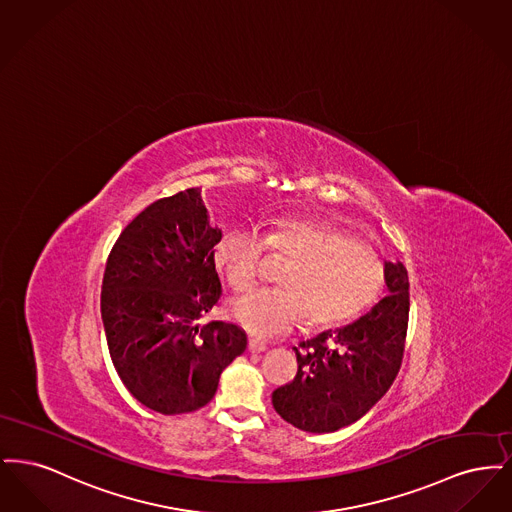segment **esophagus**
Returning <instances> with one entry per match:
<instances>
[{
  "instance_id": "esophagus-1",
  "label": "esophagus",
  "mask_w": 512,
  "mask_h": 512,
  "mask_svg": "<svg viewBox=\"0 0 512 512\" xmlns=\"http://www.w3.org/2000/svg\"><path fill=\"white\" fill-rule=\"evenodd\" d=\"M249 351L251 353H263V351H267V343L257 340V338H251L249 340Z\"/></svg>"
}]
</instances>
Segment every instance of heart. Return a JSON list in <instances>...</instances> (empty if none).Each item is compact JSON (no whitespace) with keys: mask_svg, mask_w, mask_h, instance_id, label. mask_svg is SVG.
<instances>
[{"mask_svg":"<svg viewBox=\"0 0 512 512\" xmlns=\"http://www.w3.org/2000/svg\"><path fill=\"white\" fill-rule=\"evenodd\" d=\"M268 249L293 259L280 282L238 297L230 313L257 336H278L305 315L311 324L330 326L357 315L380 292L384 265L366 245L318 220L286 219L267 234L253 226H234L220 240L219 263L228 284L244 292L267 268Z\"/></svg>","mask_w":512,"mask_h":512,"instance_id":"b5f03b06","label":"heart"}]
</instances>
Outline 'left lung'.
Instances as JSON below:
<instances>
[{"mask_svg":"<svg viewBox=\"0 0 512 512\" xmlns=\"http://www.w3.org/2000/svg\"><path fill=\"white\" fill-rule=\"evenodd\" d=\"M388 286L366 315L301 341L297 374L272 391L274 411L311 434L336 432L365 416L390 390L403 361L409 322V276L384 263Z\"/></svg>","mask_w":512,"mask_h":512,"instance_id":"left-lung-1","label":"left lung"}]
</instances>
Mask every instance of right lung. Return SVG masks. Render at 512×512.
Returning <instances> with one entry per match:
<instances>
[{"label": "right lung", "instance_id": "right-lung-1", "mask_svg": "<svg viewBox=\"0 0 512 512\" xmlns=\"http://www.w3.org/2000/svg\"><path fill=\"white\" fill-rule=\"evenodd\" d=\"M199 188L163 197L128 222L101 286V320L122 384L147 409L192 413L247 347L232 322L201 320L219 303L215 245Z\"/></svg>", "mask_w": 512, "mask_h": 512}]
</instances>
